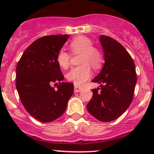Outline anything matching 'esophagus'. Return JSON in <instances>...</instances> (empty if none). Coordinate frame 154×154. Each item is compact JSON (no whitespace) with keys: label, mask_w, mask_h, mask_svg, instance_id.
<instances>
[{"label":"esophagus","mask_w":154,"mask_h":154,"mask_svg":"<svg viewBox=\"0 0 154 154\" xmlns=\"http://www.w3.org/2000/svg\"><path fill=\"white\" fill-rule=\"evenodd\" d=\"M81 90H82V88L78 85H75V93H79V91H81Z\"/></svg>","instance_id":"obj_1"}]
</instances>
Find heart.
Wrapping results in <instances>:
<instances>
[{
  "instance_id": "1",
  "label": "heart",
  "mask_w": 154,
  "mask_h": 154,
  "mask_svg": "<svg viewBox=\"0 0 154 154\" xmlns=\"http://www.w3.org/2000/svg\"><path fill=\"white\" fill-rule=\"evenodd\" d=\"M69 48L73 54H79V63L82 65L72 68L67 74L69 81L76 85H81L90 78L91 66L95 69L101 67L103 62V55L98 48L93 46V41L87 37L78 36L69 43ZM57 62L63 69L69 65L70 54L61 50L56 57Z\"/></svg>"
}]
</instances>
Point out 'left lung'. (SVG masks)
Masks as SVG:
<instances>
[{"mask_svg": "<svg viewBox=\"0 0 154 154\" xmlns=\"http://www.w3.org/2000/svg\"><path fill=\"white\" fill-rule=\"evenodd\" d=\"M100 42L105 63L92 80L100 88L92 90L87 109L95 119L107 122L117 119L130 106L137 76L133 60L119 42L105 35H100Z\"/></svg>", "mask_w": 154, "mask_h": 154, "instance_id": "left-lung-1", "label": "left lung"}]
</instances>
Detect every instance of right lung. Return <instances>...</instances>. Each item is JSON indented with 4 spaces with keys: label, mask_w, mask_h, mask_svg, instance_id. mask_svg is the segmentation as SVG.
Returning <instances> with one entry per match:
<instances>
[{
    "label": "right lung",
    "mask_w": 154,
    "mask_h": 154,
    "mask_svg": "<svg viewBox=\"0 0 154 154\" xmlns=\"http://www.w3.org/2000/svg\"><path fill=\"white\" fill-rule=\"evenodd\" d=\"M69 38L63 35L38 39L24 51L16 69V87L21 101L27 112L42 122L62 115L74 93V85L62 81L56 60ZM54 82L56 88L51 87Z\"/></svg>",
    "instance_id": "obj_1"
}]
</instances>
